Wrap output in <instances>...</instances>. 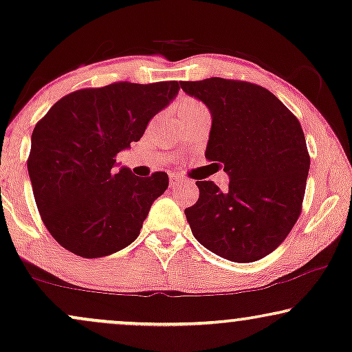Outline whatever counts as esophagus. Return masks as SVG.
<instances>
[{
    "mask_svg": "<svg viewBox=\"0 0 352 352\" xmlns=\"http://www.w3.org/2000/svg\"><path fill=\"white\" fill-rule=\"evenodd\" d=\"M170 184H171V187L182 184V177H179L177 175H170Z\"/></svg>",
    "mask_w": 352,
    "mask_h": 352,
    "instance_id": "1",
    "label": "esophagus"
}]
</instances>
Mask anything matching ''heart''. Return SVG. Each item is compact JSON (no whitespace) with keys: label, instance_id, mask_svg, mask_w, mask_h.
I'll use <instances>...</instances> for the list:
<instances>
[{"label":"heart","instance_id":"obj_1","mask_svg":"<svg viewBox=\"0 0 352 352\" xmlns=\"http://www.w3.org/2000/svg\"><path fill=\"white\" fill-rule=\"evenodd\" d=\"M195 109H204V105L195 99H182L179 102V107H177L179 112H184V110H195Z\"/></svg>","mask_w":352,"mask_h":352}]
</instances>
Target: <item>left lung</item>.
<instances>
[{
  "label": "left lung",
  "instance_id": "obj_1",
  "mask_svg": "<svg viewBox=\"0 0 352 352\" xmlns=\"http://www.w3.org/2000/svg\"><path fill=\"white\" fill-rule=\"evenodd\" d=\"M210 109L206 160L224 166L229 190L197 181L184 210L192 234L221 258L253 263L272 253L300 218L311 158L298 118L263 86L206 78L181 81Z\"/></svg>",
  "mask_w": 352,
  "mask_h": 352
}]
</instances>
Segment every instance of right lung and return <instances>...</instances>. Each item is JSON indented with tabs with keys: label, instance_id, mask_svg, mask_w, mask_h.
<instances>
[{
	"label": "right lung",
	"instance_id": "obj_1",
	"mask_svg": "<svg viewBox=\"0 0 352 352\" xmlns=\"http://www.w3.org/2000/svg\"><path fill=\"white\" fill-rule=\"evenodd\" d=\"M177 93V81L78 89L36 123L27 168L38 211L57 243L81 258H100L138 239L168 175L118 170L117 155L142 138Z\"/></svg>",
	"mask_w": 352,
	"mask_h": 352
}]
</instances>
